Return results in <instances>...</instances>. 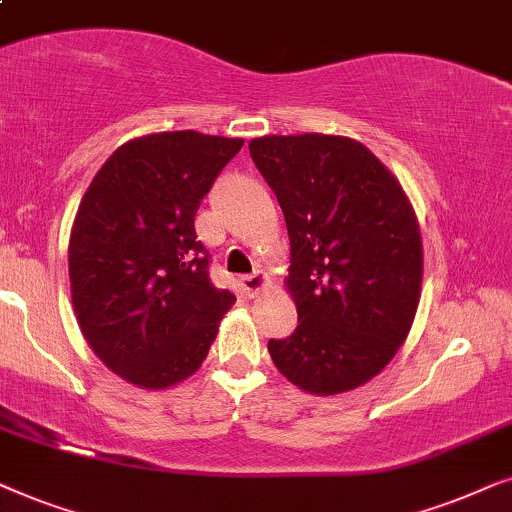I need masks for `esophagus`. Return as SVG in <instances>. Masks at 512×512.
I'll return each mask as SVG.
<instances>
[{
	"label": "esophagus",
	"mask_w": 512,
	"mask_h": 512,
	"mask_svg": "<svg viewBox=\"0 0 512 512\" xmlns=\"http://www.w3.org/2000/svg\"><path fill=\"white\" fill-rule=\"evenodd\" d=\"M264 285H267V276H264L262 271H255V274L241 278V288L248 297H255L257 292L264 288Z\"/></svg>",
	"instance_id": "esophagus-1"
}]
</instances>
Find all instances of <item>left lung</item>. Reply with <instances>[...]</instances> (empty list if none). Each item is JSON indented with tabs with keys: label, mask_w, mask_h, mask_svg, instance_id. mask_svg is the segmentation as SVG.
Listing matches in <instances>:
<instances>
[{
	"label": "left lung",
	"mask_w": 512,
	"mask_h": 512,
	"mask_svg": "<svg viewBox=\"0 0 512 512\" xmlns=\"http://www.w3.org/2000/svg\"><path fill=\"white\" fill-rule=\"evenodd\" d=\"M250 156L290 236V337L269 339L285 379L306 393L363 386L398 353L419 306L424 250L400 182L344 135H264Z\"/></svg>",
	"instance_id": "left-lung-1"
}]
</instances>
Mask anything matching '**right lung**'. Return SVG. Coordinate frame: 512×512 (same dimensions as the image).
I'll return each instance as SVG.
<instances>
[{
  "instance_id": "add662e5",
  "label": "right lung",
  "mask_w": 512,
  "mask_h": 512,
  "mask_svg": "<svg viewBox=\"0 0 512 512\" xmlns=\"http://www.w3.org/2000/svg\"><path fill=\"white\" fill-rule=\"evenodd\" d=\"M241 138L128 140L95 173L70 234V288L95 356L135 386L168 388L206 360L236 297L210 283L194 217Z\"/></svg>"
}]
</instances>
